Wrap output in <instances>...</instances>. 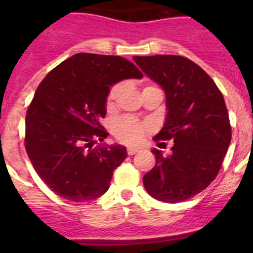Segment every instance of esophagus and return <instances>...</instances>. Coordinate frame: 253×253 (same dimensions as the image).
I'll list each match as a JSON object with an SVG mask.
<instances>
[{"label": "esophagus", "instance_id": "34e87169", "mask_svg": "<svg viewBox=\"0 0 253 253\" xmlns=\"http://www.w3.org/2000/svg\"><path fill=\"white\" fill-rule=\"evenodd\" d=\"M138 151H139L138 148H131V147H130V148H128V154H129V156H133V154L137 153Z\"/></svg>", "mask_w": 253, "mask_h": 253}]
</instances>
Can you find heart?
<instances>
[{
    "label": "heart",
    "mask_w": 253,
    "mask_h": 253,
    "mask_svg": "<svg viewBox=\"0 0 253 253\" xmlns=\"http://www.w3.org/2000/svg\"><path fill=\"white\" fill-rule=\"evenodd\" d=\"M118 92H119V84H114L107 93V106H111L114 104ZM148 130L149 125L147 123H142L130 116L122 118L113 124V134L116 139L125 144H131V146L142 142Z\"/></svg>",
    "instance_id": "heart-1"
}]
</instances>
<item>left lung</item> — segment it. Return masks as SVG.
Listing matches in <instances>:
<instances>
[{"mask_svg":"<svg viewBox=\"0 0 253 253\" xmlns=\"http://www.w3.org/2000/svg\"><path fill=\"white\" fill-rule=\"evenodd\" d=\"M166 93V122L157 140H173L169 156L152 149L156 166L143 176L147 193L160 202H184L218 175L232 138L222 92L204 69L181 55L133 57Z\"/></svg>","mask_w":253,"mask_h":253,"instance_id":"obj_1","label":"left lung"}]
</instances>
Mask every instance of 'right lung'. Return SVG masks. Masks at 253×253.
Segmentation results:
<instances>
[{
    "instance_id": "right-lung-1",
    "label": "right lung",
    "mask_w": 253,
    "mask_h": 253,
    "mask_svg": "<svg viewBox=\"0 0 253 253\" xmlns=\"http://www.w3.org/2000/svg\"><path fill=\"white\" fill-rule=\"evenodd\" d=\"M137 67L118 55L78 53L51 69L38 86L26 113L25 148L46 186L71 202L105 194L113 172L126 158L120 144H100L109 135L106 115L110 87L142 78Z\"/></svg>"
}]
</instances>
